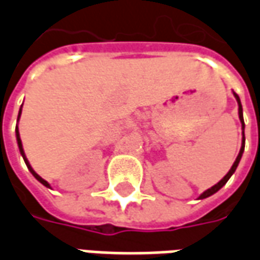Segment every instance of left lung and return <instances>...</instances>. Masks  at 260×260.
<instances>
[{
	"label": "left lung",
	"instance_id": "8db88e82",
	"mask_svg": "<svg viewBox=\"0 0 260 260\" xmlns=\"http://www.w3.org/2000/svg\"><path fill=\"white\" fill-rule=\"evenodd\" d=\"M234 96H235V99H237V102H238V114H240V119H241V122H242V129H244V126H245V125H244V117H242V106H241L240 97H238V94H235V93H234ZM244 147H245V136L242 138V146H241L240 153H238V156H237V158H235L234 164H233V167L230 169V171L227 173V175H225V177H224L223 180L220 181V182H217L216 185L212 186L210 189H207V191L203 192V193L199 196V199H205V198H207V196H210V195H213V193H216V192H217L220 188H223V186L225 185V182L230 180V177L234 174V171L237 170V167H238V163H240L241 157H242V153H244Z\"/></svg>",
	"mask_w": 260,
	"mask_h": 260
}]
</instances>
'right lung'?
Instances as JSON below:
<instances>
[{
	"label": "right lung",
	"mask_w": 260,
	"mask_h": 260,
	"mask_svg": "<svg viewBox=\"0 0 260 260\" xmlns=\"http://www.w3.org/2000/svg\"><path fill=\"white\" fill-rule=\"evenodd\" d=\"M19 117H20V111H19V115H18V119H19ZM16 141H18V146H19L20 154H22V157H23V160H25V163H26V166H27V169H29V171H30L31 174H33V177H35V178H36L37 181H40V182H42L43 185L47 186V188H50V184H48L47 181L43 180L42 177H40V175L37 174V173H36V171H35V170L31 169V166H30V164H29V161H27V158H26L25 152H23V147H22V141H20V136H19V131H18V126H16Z\"/></svg>",
	"instance_id": "right-lung-1"
}]
</instances>
